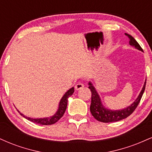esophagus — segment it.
Returning a JSON list of instances; mask_svg holds the SVG:
<instances>
[{
    "label": "esophagus",
    "instance_id": "34e87169",
    "mask_svg": "<svg viewBox=\"0 0 152 152\" xmlns=\"http://www.w3.org/2000/svg\"><path fill=\"white\" fill-rule=\"evenodd\" d=\"M83 86H84V85L82 83H78L77 84H76V86H75V88H76V90H79L81 89Z\"/></svg>",
    "mask_w": 152,
    "mask_h": 152
}]
</instances>
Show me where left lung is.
Returning <instances> with one entry per match:
<instances>
[{"instance_id":"obj_1","label":"left lung","mask_w":152,"mask_h":152,"mask_svg":"<svg viewBox=\"0 0 152 152\" xmlns=\"http://www.w3.org/2000/svg\"><path fill=\"white\" fill-rule=\"evenodd\" d=\"M125 35L128 36L129 38V44L131 46L135 47L137 49L143 51V49L142 47L140 46V45L138 43L137 41L131 35L127 34H125ZM146 80H145L144 86H143L139 95L138 96L137 99L130 106L120 110H111L104 107V105L102 104V101H101V98L99 96V94L97 93L96 90L94 88L91 82L89 81V83H88V86H89L88 88H90L91 91V104L90 106V111L92 116L97 121L104 122V123L118 121L120 120L128 117L129 116H130L134 112V111L136 109V108L137 107L139 102H140L143 94H144V90H145L146 83Z\"/></svg>"}]
</instances>
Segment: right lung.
Returning a JSON list of instances; mask_svg holds the SVG:
<instances>
[{"label":"right lung","mask_w":152,"mask_h":152,"mask_svg":"<svg viewBox=\"0 0 152 152\" xmlns=\"http://www.w3.org/2000/svg\"><path fill=\"white\" fill-rule=\"evenodd\" d=\"M74 92V88L72 87V88H70L69 90H68V91L66 92V94H64V96L62 97L61 99L60 102H59L58 105V109L57 110V111L56 112V114L53 115L52 116H50V117H46V118H30L28 117V116H24L23 114H21L20 111H18L20 114L21 116H23L24 118H26V119L29 120L31 122H34V123L38 124L41 125H51L53 124L56 123L57 121L60 119L61 118L64 116V113H65L66 107H67V103H68V99H69V96H71Z\"/></svg>","instance_id":"add662e5"}]
</instances>
